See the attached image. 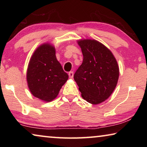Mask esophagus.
I'll return each instance as SVG.
<instances>
[{
  "mask_svg": "<svg viewBox=\"0 0 147 147\" xmlns=\"http://www.w3.org/2000/svg\"><path fill=\"white\" fill-rule=\"evenodd\" d=\"M73 71H70L69 73V78H73Z\"/></svg>",
  "mask_w": 147,
  "mask_h": 147,
  "instance_id": "obj_1",
  "label": "esophagus"
}]
</instances>
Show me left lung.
<instances>
[{"mask_svg": "<svg viewBox=\"0 0 147 147\" xmlns=\"http://www.w3.org/2000/svg\"><path fill=\"white\" fill-rule=\"evenodd\" d=\"M78 43L84 58L74 79L84 99L93 104H100L111 95L117 84V62L111 52L100 42L84 39Z\"/></svg>", "mask_w": 147, "mask_h": 147, "instance_id": "obj_1", "label": "left lung"}]
</instances>
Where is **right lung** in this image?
Instances as JSON below:
<instances>
[{"mask_svg":"<svg viewBox=\"0 0 147 147\" xmlns=\"http://www.w3.org/2000/svg\"><path fill=\"white\" fill-rule=\"evenodd\" d=\"M68 78L57 60L54 47L49 44L39 46L30 60L26 73L32 94L42 100L52 101Z\"/></svg>","mask_w":147,"mask_h":147,"instance_id":"add662e5","label":"right lung"}]
</instances>
